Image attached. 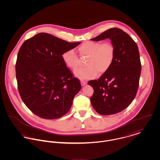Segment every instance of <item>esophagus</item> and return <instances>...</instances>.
<instances>
[{"mask_svg":"<svg viewBox=\"0 0 160 160\" xmlns=\"http://www.w3.org/2000/svg\"><path fill=\"white\" fill-rule=\"evenodd\" d=\"M87 84V82H86L85 81H81V84L82 86H85Z\"/></svg>","mask_w":160,"mask_h":160,"instance_id":"1","label":"esophagus"}]
</instances>
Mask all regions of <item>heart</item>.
<instances>
[{
    "mask_svg": "<svg viewBox=\"0 0 160 160\" xmlns=\"http://www.w3.org/2000/svg\"><path fill=\"white\" fill-rule=\"evenodd\" d=\"M81 57H87L84 68L74 71V75L81 79H89L97 76L98 72L104 73L111 67L115 55L114 47L111 42L89 41L78 48ZM65 64L71 69L79 67V59L72 49L65 51L62 55Z\"/></svg>",
    "mask_w": 160,
    "mask_h": 160,
    "instance_id": "1",
    "label": "heart"
}]
</instances>
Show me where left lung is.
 I'll list each match as a JSON object with an SVG mask.
<instances>
[{
  "instance_id": "left-lung-1",
  "label": "left lung",
  "mask_w": 160,
  "mask_h": 160,
  "mask_svg": "<svg viewBox=\"0 0 160 160\" xmlns=\"http://www.w3.org/2000/svg\"><path fill=\"white\" fill-rule=\"evenodd\" d=\"M108 38L115 48L113 63L98 80L88 82L93 89L92 105L102 115L119 113L132 103L137 93L141 72L138 47L130 36L113 28L91 40L99 41Z\"/></svg>"
}]
</instances>
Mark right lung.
I'll return each mask as SVG.
<instances>
[{
	"instance_id": "right-lung-1",
	"label": "right lung",
	"mask_w": 160,
	"mask_h": 160,
	"mask_svg": "<svg viewBox=\"0 0 160 160\" xmlns=\"http://www.w3.org/2000/svg\"><path fill=\"white\" fill-rule=\"evenodd\" d=\"M80 43L41 32L21 46L15 66L18 89L34 114L54 119L68 112L81 86L67 67L62 55Z\"/></svg>"
}]
</instances>
